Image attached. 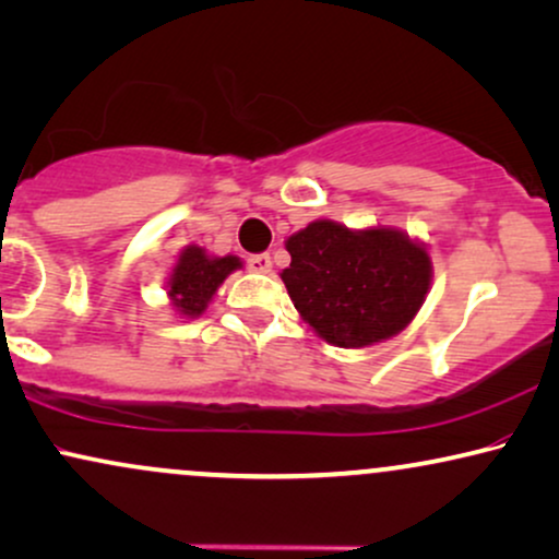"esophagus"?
<instances>
[{
	"instance_id": "obj_1",
	"label": "esophagus",
	"mask_w": 559,
	"mask_h": 559,
	"mask_svg": "<svg viewBox=\"0 0 559 559\" xmlns=\"http://www.w3.org/2000/svg\"><path fill=\"white\" fill-rule=\"evenodd\" d=\"M247 267L252 273H271V255L267 252H260V255L247 258Z\"/></svg>"
}]
</instances>
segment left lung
<instances>
[{
    "mask_svg": "<svg viewBox=\"0 0 559 559\" xmlns=\"http://www.w3.org/2000/svg\"><path fill=\"white\" fill-rule=\"evenodd\" d=\"M281 273L304 322L337 348H366L405 330L430 286V258L397 229L350 231L312 222L286 242Z\"/></svg>",
    "mask_w": 559,
    "mask_h": 559,
    "instance_id": "left-lung-1",
    "label": "left lung"
}]
</instances>
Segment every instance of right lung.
Masks as SVG:
<instances>
[{"instance_id":"1","label":"right lung","mask_w":559,"mask_h":559,"mask_svg":"<svg viewBox=\"0 0 559 559\" xmlns=\"http://www.w3.org/2000/svg\"><path fill=\"white\" fill-rule=\"evenodd\" d=\"M242 265L239 258H209L201 247L190 245L180 252L178 265H175L173 275H169V299H173L175 309L180 314L198 317L209 307L211 296L222 286L231 271Z\"/></svg>"}]
</instances>
